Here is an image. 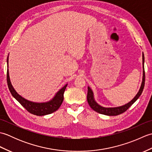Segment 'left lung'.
Listing matches in <instances>:
<instances>
[{
    "label": "left lung",
    "instance_id": "8db88e82",
    "mask_svg": "<svg viewBox=\"0 0 152 152\" xmlns=\"http://www.w3.org/2000/svg\"><path fill=\"white\" fill-rule=\"evenodd\" d=\"M144 53H142V66H143L142 82L139 91H138V92L137 93L136 96H135L130 102H129L128 103H127V104H125L123 106H118V107H111V108L103 107V106L99 105L98 103L95 101V98H94V94H93L92 89L88 86L87 100H88V104H89L90 107H91L93 110L99 113V114H104L106 115H110V116L118 115L119 114H121L122 113L125 112L135 101H137L138 98H139V96L141 95L143 91L144 83H145V72H144Z\"/></svg>",
    "mask_w": 152,
    "mask_h": 152
}]
</instances>
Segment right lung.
I'll return each instance as SVG.
<instances>
[{"mask_svg":"<svg viewBox=\"0 0 152 152\" xmlns=\"http://www.w3.org/2000/svg\"><path fill=\"white\" fill-rule=\"evenodd\" d=\"M7 64L8 67V56L7 58ZM7 83L9 90L12 96H14V97L17 100V101L20 103V104L23 106L28 112H30L34 115L39 116L50 114L51 113L56 112L59 109L63 101L64 92L65 91V89L67 86V84H66L65 86H63L62 88L60 89L59 91L56 93V94L55 95L53 98L52 99H51L50 101L45 102H35L28 101V100L22 97L21 95H19L18 93L16 92L14 88H13L10 82V79L8 69L7 70Z\"/></svg>","mask_w":152,"mask_h":152,"instance_id":"right-lung-1","label":"right lung"}]
</instances>
